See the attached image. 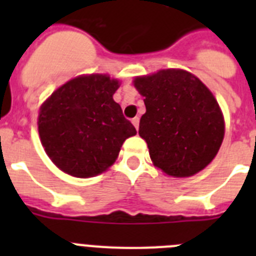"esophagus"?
<instances>
[{"label": "esophagus", "instance_id": "1", "mask_svg": "<svg viewBox=\"0 0 256 256\" xmlns=\"http://www.w3.org/2000/svg\"><path fill=\"white\" fill-rule=\"evenodd\" d=\"M132 123H133V126H134L136 130H138V126H140V119H138V118H133Z\"/></svg>", "mask_w": 256, "mask_h": 256}]
</instances>
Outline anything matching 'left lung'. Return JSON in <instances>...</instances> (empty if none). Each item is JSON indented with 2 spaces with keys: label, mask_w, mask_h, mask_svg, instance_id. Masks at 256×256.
Returning <instances> with one entry per match:
<instances>
[{
  "label": "left lung",
  "mask_w": 256,
  "mask_h": 256,
  "mask_svg": "<svg viewBox=\"0 0 256 256\" xmlns=\"http://www.w3.org/2000/svg\"><path fill=\"white\" fill-rule=\"evenodd\" d=\"M146 112L140 136L154 165L172 177H191L216 158L224 137V119L209 88L182 69L137 76Z\"/></svg>",
  "instance_id": "left-lung-1"
}]
</instances>
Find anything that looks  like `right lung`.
<instances>
[{
  "mask_svg": "<svg viewBox=\"0 0 256 256\" xmlns=\"http://www.w3.org/2000/svg\"><path fill=\"white\" fill-rule=\"evenodd\" d=\"M119 86L106 74L79 76L42 104L40 142L60 170L76 178L101 174L114 164L123 142L137 133L112 98Z\"/></svg>",
  "mask_w": 256,
  "mask_h": 256,
  "instance_id": "1",
  "label": "right lung"
}]
</instances>
